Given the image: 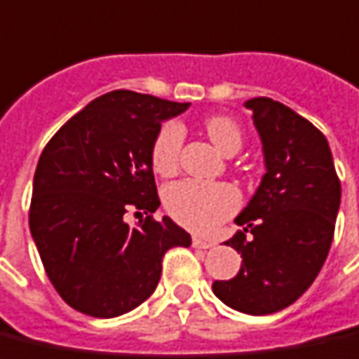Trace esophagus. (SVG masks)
<instances>
[{"instance_id":"esophagus-1","label":"esophagus","mask_w":359,"mask_h":359,"mask_svg":"<svg viewBox=\"0 0 359 359\" xmlns=\"http://www.w3.org/2000/svg\"><path fill=\"white\" fill-rule=\"evenodd\" d=\"M192 247H196V249H212L214 243L212 241L200 239V237H192Z\"/></svg>"}]
</instances>
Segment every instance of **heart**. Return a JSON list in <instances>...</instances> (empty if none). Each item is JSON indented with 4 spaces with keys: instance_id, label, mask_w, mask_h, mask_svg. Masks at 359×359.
Wrapping results in <instances>:
<instances>
[{
    "instance_id": "heart-1",
    "label": "heart",
    "mask_w": 359,
    "mask_h": 359,
    "mask_svg": "<svg viewBox=\"0 0 359 359\" xmlns=\"http://www.w3.org/2000/svg\"><path fill=\"white\" fill-rule=\"evenodd\" d=\"M204 132L217 151L223 155L237 154L243 145L239 124L229 116H210L204 120ZM184 132L179 124L169 122L159 130L151 147V165L155 172L171 177L179 169L180 147ZM165 210L175 222L192 231H212L225 222L239 205V194L231 184L205 182V180H180L165 190Z\"/></svg>"
}]
</instances>
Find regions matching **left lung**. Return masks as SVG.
<instances>
[{
	"label": "left lung",
	"mask_w": 359,
	"mask_h": 359,
	"mask_svg": "<svg viewBox=\"0 0 359 359\" xmlns=\"http://www.w3.org/2000/svg\"><path fill=\"white\" fill-rule=\"evenodd\" d=\"M245 107L252 110L266 172L235 217L243 231L225 243L241 252V270L212 290L231 309L270 315L297 302L325 264L340 180L327 137L309 120L268 97L249 99Z\"/></svg>",
	"instance_id": "8db88e82"
}]
</instances>
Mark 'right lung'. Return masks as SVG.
<instances>
[{
	"label": "right lung",
	"mask_w": 359,
	"mask_h": 359,
	"mask_svg": "<svg viewBox=\"0 0 359 359\" xmlns=\"http://www.w3.org/2000/svg\"><path fill=\"white\" fill-rule=\"evenodd\" d=\"M190 102L134 91L91 101L56 132L40 155L29 225L60 297L85 315L112 319L155 292L163 255L190 247V235L163 215L151 147L161 122ZM130 205L150 215L128 226Z\"/></svg>",
	"instance_id": "right-lung-1"
}]
</instances>
